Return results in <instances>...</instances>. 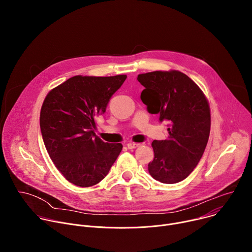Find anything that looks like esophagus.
Masks as SVG:
<instances>
[{"mask_svg": "<svg viewBox=\"0 0 252 252\" xmlns=\"http://www.w3.org/2000/svg\"><path fill=\"white\" fill-rule=\"evenodd\" d=\"M139 145L138 143H135V142H128L127 145H126V147H127V149L128 150H132V149H135V148H137Z\"/></svg>", "mask_w": 252, "mask_h": 252, "instance_id": "esophagus-1", "label": "esophagus"}]
</instances>
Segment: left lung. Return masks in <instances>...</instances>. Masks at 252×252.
<instances>
[{"instance_id":"left-lung-1","label":"left lung","mask_w":252,"mask_h":252,"mask_svg":"<svg viewBox=\"0 0 252 252\" xmlns=\"http://www.w3.org/2000/svg\"><path fill=\"white\" fill-rule=\"evenodd\" d=\"M146 89L140 98L150 114L168 123L166 139L154 140L151 175L162 184L184 181L204 153L210 131L208 102L198 86L181 71H152L137 76Z\"/></svg>"}]
</instances>
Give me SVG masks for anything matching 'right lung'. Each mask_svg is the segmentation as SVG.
Wrapping results in <instances>:
<instances>
[{
    "mask_svg": "<svg viewBox=\"0 0 252 252\" xmlns=\"http://www.w3.org/2000/svg\"><path fill=\"white\" fill-rule=\"evenodd\" d=\"M115 77L76 76L52 90L42 105L40 126L56 167L75 186L88 188L109 173L123 150L94 133L95 118L126 81Z\"/></svg>",
    "mask_w": 252,
    "mask_h": 252,
    "instance_id": "right-lung-1",
    "label": "right lung"
}]
</instances>
